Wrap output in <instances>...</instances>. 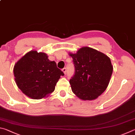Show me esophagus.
<instances>
[{
	"label": "esophagus",
	"mask_w": 135,
	"mask_h": 135,
	"mask_svg": "<svg viewBox=\"0 0 135 135\" xmlns=\"http://www.w3.org/2000/svg\"><path fill=\"white\" fill-rule=\"evenodd\" d=\"M62 71L63 72V73L65 74H66V68H64L62 69Z\"/></svg>",
	"instance_id": "1"
}]
</instances>
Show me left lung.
<instances>
[{
    "mask_svg": "<svg viewBox=\"0 0 135 135\" xmlns=\"http://www.w3.org/2000/svg\"><path fill=\"white\" fill-rule=\"evenodd\" d=\"M69 55L75 67L74 75L69 81L73 93L83 100H95L110 82L113 70L110 58L88 47Z\"/></svg>",
    "mask_w": 135,
    "mask_h": 135,
    "instance_id": "obj_1",
    "label": "left lung"
}]
</instances>
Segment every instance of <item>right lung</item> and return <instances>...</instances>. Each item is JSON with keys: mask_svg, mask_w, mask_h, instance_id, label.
Here are the masks:
<instances>
[{"mask_svg": "<svg viewBox=\"0 0 135 135\" xmlns=\"http://www.w3.org/2000/svg\"><path fill=\"white\" fill-rule=\"evenodd\" d=\"M16 84L26 95L41 99L53 92L64 73L54 61L42 52L31 51L23 56L13 68Z\"/></svg>", "mask_w": 135, "mask_h": 135, "instance_id": "right-lung-1", "label": "right lung"}]
</instances>
